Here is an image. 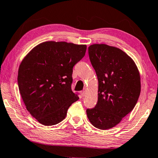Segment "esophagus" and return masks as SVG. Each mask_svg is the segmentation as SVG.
I'll return each mask as SVG.
<instances>
[{"label":"esophagus","instance_id":"34e87169","mask_svg":"<svg viewBox=\"0 0 158 158\" xmlns=\"http://www.w3.org/2000/svg\"><path fill=\"white\" fill-rule=\"evenodd\" d=\"M85 90H82V91L81 92V97H84V96H85Z\"/></svg>","mask_w":158,"mask_h":158}]
</instances>
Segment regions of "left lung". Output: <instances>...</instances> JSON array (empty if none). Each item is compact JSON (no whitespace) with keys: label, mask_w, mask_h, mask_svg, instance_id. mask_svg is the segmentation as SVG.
<instances>
[{"label":"left lung","mask_w":158,"mask_h":158,"mask_svg":"<svg viewBox=\"0 0 158 158\" xmlns=\"http://www.w3.org/2000/svg\"><path fill=\"white\" fill-rule=\"evenodd\" d=\"M90 63L98 79V100L87 109L93 126L107 130L116 126L135 107L141 92L137 65L118 48L101 44L89 47Z\"/></svg>","instance_id":"8db88e82"}]
</instances>
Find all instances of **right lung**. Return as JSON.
<instances>
[{
    "label": "right lung",
    "instance_id": "1",
    "mask_svg": "<svg viewBox=\"0 0 158 158\" xmlns=\"http://www.w3.org/2000/svg\"><path fill=\"white\" fill-rule=\"evenodd\" d=\"M85 51L86 45L45 42L34 47L21 63L19 89L27 110L40 123L58 124L79 100L71 89L72 75Z\"/></svg>",
    "mask_w": 158,
    "mask_h": 158
}]
</instances>
